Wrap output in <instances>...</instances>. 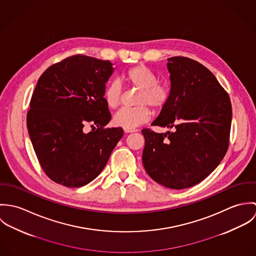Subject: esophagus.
I'll return each mask as SVG.
<instances>
[{"label": "esophagus", "mask_w": 256, "mask_h": 256, "mask_svg": "<svg viewBox=\"0 0 256 256\" xmlns=\"http://www.w3.org/2000/svg\"><path fill=\"white\" fill-rule=\"evenodd\" d=\"M124 131L126 133H133V132H136L137 130L136 129H124Z\"/></svg>", "instance_id": "obj_1"}]
</instances>
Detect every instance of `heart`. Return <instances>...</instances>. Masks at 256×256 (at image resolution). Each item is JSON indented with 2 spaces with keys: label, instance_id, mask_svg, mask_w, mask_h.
Here are the masks:
<instances>
[{
  "label": "heart",
  "instance_id": "1",
  "mask_svg": "<svg viewBox=\"0 0 256 256\" xmlns=\"http://www.w3.org/2000/svg\"><path fill=\"white\" fill-rule=\"evenodd\" d=\"M123 80L140 90L136 104H139L132 108H121L113 116V124L124 129H134L140 124L145 123L150 115L146 104L152 110H162L168 102L170 90L166 86L158 84V78L148 67L143 64L136 65L128 69L122 76ZM121 86L117 82H110L104 92L106 106L115 108L120 102Z\"/></svg>",
  "mask_w": 256,
  "mask_h": 256
}]
</instances>
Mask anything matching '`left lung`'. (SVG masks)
I'll use <instances>...</instances> for the list:
<instances>
[{"instance_id": "1", "label": "left lung", "mask_w": 256, "mask_h": 256, "mask_svg": "<svg viewBox=\"0 0 256 256\" xmlns=\"http://www.w3.org/2000/svg\"><path fill=\"white\" fill-rule=\"evenodd\" d=\"M166 64L170 90L152 125L174 128L156 133L143 129V164L156 182L184 189L205 180L224 158L232 123V104L216 76L186 57Z\"/></svg>"}]
</instances>
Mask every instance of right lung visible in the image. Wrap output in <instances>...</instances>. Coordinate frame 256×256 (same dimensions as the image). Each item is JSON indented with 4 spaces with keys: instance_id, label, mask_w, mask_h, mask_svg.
I'll return each instance as SVG.
<instances>
[{
    "instance_id": "add662e5",
    "label": "right lung",
    "mask_w": 256,
    "mask_h": 256,
    "mask_svg": "<svg viewBox=\"0 0 256 256\" xmlns=\"http://www.w3.org/2000/svg\"><path fill=\"white\" fill-rule=\"evenodd\" d=\"M113 64L84 55L49 67L38 78L26 124L39 164L53 182L82 187L104 168L123 129L111 119L104 92ZM94 124V130L83 127Z\"/></svg>"
}]
</instances>
